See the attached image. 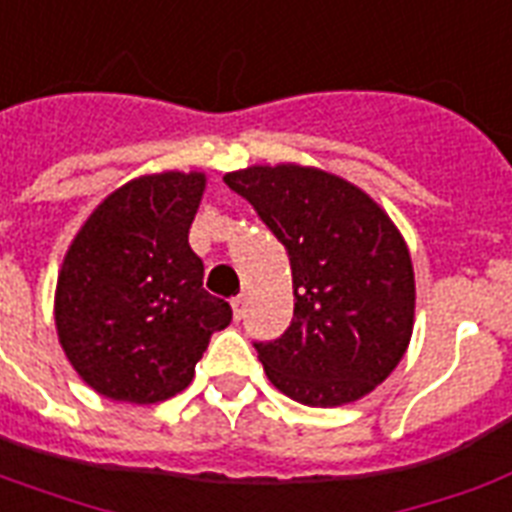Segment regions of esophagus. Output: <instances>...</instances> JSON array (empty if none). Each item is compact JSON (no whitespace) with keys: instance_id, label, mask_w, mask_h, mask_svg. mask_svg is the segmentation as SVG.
<instances>
[{"instance_id":"obj_1","label":"esophagus","mask_w":512,"mask_h":512,"mask_svg":"<svg viewBox=\"0 0 512 512\" xmlns=\"http://www.w3.org/2000/svg\"><path fill=\"white\" fill-rule=\"evenodd\" d=\"M231 308H233V319H236V321L244 319V316H247V297H244V295L233 297Z\"/></svg>"}]
</instances>
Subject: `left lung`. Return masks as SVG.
<instances>
[{"label": "left lung", "mask_w": 512, "mask_h": 512, "mask_svg": "<svg viewBox=\"0 0 512 512\" xmlns=\"http://www.w3.org/2000/svg\"><path fill=\"white\" fill-rule=\"evenodd\" d=\"M225 185L287 247L295 316L257 342L268 380L305 406L369 396L404 358L414 329V268L390 215L358 185L303 164H255Z\"/></svg>", "instance_id": "obj_1"}]
</instances>
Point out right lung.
I'll return each mask as SVG.
<instances>
[{"mask_svg":"<svg viewBox=\"0 0 512 512\" xmlns=\"http://www.w3.org/2000/svg\"><path fill=\"white\" fill-rule=\"evenodd\" d=\"M204 172H154L116 188L68 244L55 329L76 374L124 404H159L191 385L231 305L204 289L188 244Z\"/></svg>","mask_w":512,"mask_h":512,"instance_id":"obj_1","label":"right lung"}]
</instances>
